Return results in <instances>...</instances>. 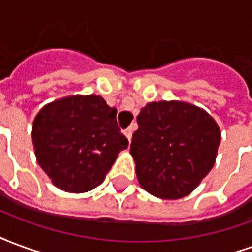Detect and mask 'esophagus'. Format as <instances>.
<instances>
[{"label":"esophagus","mask_w":252,"mask_h":252,"mask_svg":"<svg viewBox=\"0 0 252 252\" xmlns=\"http://www.w3.org/2000/svg\"><path fill=\"white\" fill-rule=\"evenodd\" d=\"M132 132H133V129H132L131 126L129 128H126V131H124V135H126V137L131 142V139H132Z\"/></svg>","instance_id":"esophagus-1"}]
</instances>
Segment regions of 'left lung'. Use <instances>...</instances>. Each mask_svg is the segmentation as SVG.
<instances>
[{
	"instance_id": "8db88e82",
	"label": "left lung",
	"mask_w": 252,
	"mask_h": 252,
	"mask_svg": "<svg viewBox=\"0 0 252 252\" xmlns=\"http://www.w3.org/2000/svg\"><path fill=\"white\" fill-rule=\"evenodd\" d=\"M131 155L139 185L162 200L190 194L211 171L221 132L206 110L185 101L148 102L137 116Z\"/></svg>"
}]
</instances>
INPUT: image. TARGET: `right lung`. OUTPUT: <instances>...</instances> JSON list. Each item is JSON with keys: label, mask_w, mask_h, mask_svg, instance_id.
<instances>
[{"label": "right lung", "mask_w": 252, "mask_h": 252, "mask_svg": "<svg viewBox=\"0 0 252 252\" xmlns=\"http://www.w3.org/2000/svg\"><path fill=\"white\" fill-rule=\"evenodd\" d=\"M101 95L75 94L44 105L32 124L36 160L58 189L86 193L104 182L128 140Z\"/></svg>", "instance_id": "add662e5"}]
</instances>
